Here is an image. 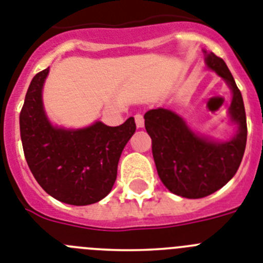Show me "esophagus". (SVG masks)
Listing matches in <instances>:
<instances>
[{"label":"esophagus","instance_id":"esophagus-1","mask_svg":"<svg viewBox=\"0 0 263 263\" xmlns=\"http://www.w3.org/2000/svg\"><path fill=\"white\" fill-rule=\"evenodd\" d=\"M135 123H136V127H138V128H143V127H144V118H143V115L136 114V115H135Z\"/></svg>","mask_w":263,"mask_h":263}]
</instances>
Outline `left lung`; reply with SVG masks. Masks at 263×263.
Returning a JSON list of instances; mask_svg holds the SVG:
<instances>
[{"instance_id": "obj_1", "label": "left lung", "mask_w": 263, "mask_h": 263, "mask_svg": "<svg viewBox=\"0 0 263 263\" xmlns=\"http://www.w3.org/2000/svg\"><path fill=\"white\" fill-rule=\"evenodd\" d=\"M204 52L208 67L220 75L233 92L229 115L238 127L236 135L228 141H214L196 135L170 109H149L144 115L160 180L172 193L185 198L205 197L222 188L236 175L248 138L245 106L232 72L223 59Z\"/></svg>"}]
</instances>
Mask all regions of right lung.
Wrapping results in <instances>:
<instances>
[{
	"instance_id": "right-lung-1",
	"label": "right lung",
	"mask_w": 263,
	"mask_h": 263,
	"mask_svg": "<svg viewBox=\"0 0 263 263\" xmlns=\"http://www.w3.org/2000/svg\"><path fill=\"white\" fill-rule=\"evenodd\" d=\"M49 67L33 78L20 114L25 159L43 191L70 205L95 204L108 195L118 163L135 134L134 118L118 127L95 122L81 129L54 127L42 102Z\"/></svg>"
}]
</instances>
